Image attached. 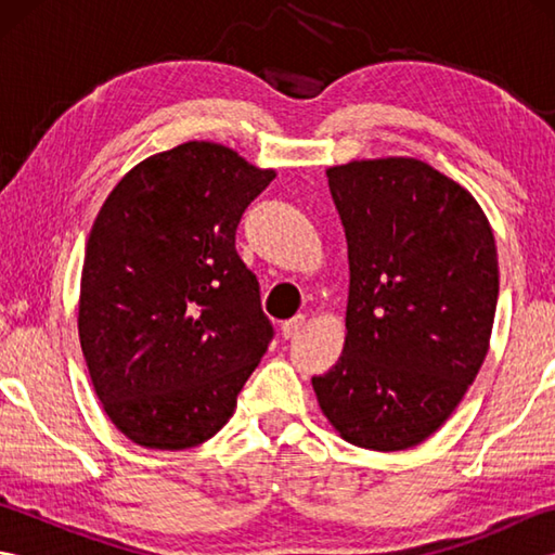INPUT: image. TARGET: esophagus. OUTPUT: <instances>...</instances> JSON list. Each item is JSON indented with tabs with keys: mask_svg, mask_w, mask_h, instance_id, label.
I'll list each match as a JSON object with an SVG mask.
<instances>
[{
	"mask_svg": "<svg viewBox=\"0 0 555 555\" xmlns=\"http://www.w3.org/2000/svg\"><path fill=\"white\" fill-rule=\"evenodd\" d=\"M302 326H305V317H302V314L293 317V320L281 324V336H284V338H293V336H296V334L300 332Z\"/></svg>",
	"mask_w": 555,
	"mask_h": 555,
	"instance_id": "1",
	"label": "esophagus"
}]
</instances>
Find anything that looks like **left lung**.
I'll list each match as a JSON object with an SVG mask.
<instances>
[{"instance_id":"left-lung-1","label":"left lung","mask_w":555,"mask_h":555,"mask_svg":"<svg viewBox=\"0 0 555 555\" xmlns=\"http://www.w3.org/2000/svg\"><path fill=\"white\" fill-rule=\"evenodd\" d=\"M326 179L348 243V334L314 393L346 441L405 451L451 417L487 358L496 241L477 199L420 159L350 162Z\"/></svg>"}]
</instances>
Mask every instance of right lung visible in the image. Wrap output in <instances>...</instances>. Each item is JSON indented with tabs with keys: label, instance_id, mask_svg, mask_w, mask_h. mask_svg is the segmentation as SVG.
I'll list each match as a JSON object with an SVG mask.
<instances>
[{
	"label": "right lung",
	"instance_id": "obj_1",
	"mask_svg": "<svg viewBox=\"0 0 555 555\" xmlns=\"http://www.w3.org/2000/svg\"><path fill=\"white\" fill-rule=\"evenodd\" d=\"M217 143H183L128 171L92 223L78 334L116 429L183 451L229 422L274 326L235 253L247 205L274 181Z\"/></svg>",
	"mask_w": 555,
	"mask_h": 555
}]
</instances>
